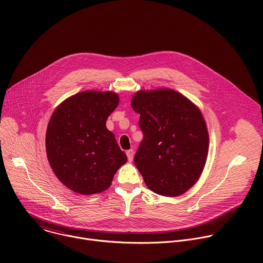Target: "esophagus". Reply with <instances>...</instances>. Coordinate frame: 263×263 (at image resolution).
<instances>
[{"label": "esophagus", "mask_w": 263, "mask_h": 263, "mask_svg": "<svg viewBox=\"0 0 263 263\" xmlns=\"http://www.w3.org/2000/svg\"><path fill=\"white\" fill-rule=\"evenodd\" d=\"M126 154H127V157H128V161H129V162H132V161H133V156H134L133 149H132V148H131V149H128V151L126 152Z\"/></svg>", "instance_id": "34e87169"}]
</instances>
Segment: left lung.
Returning a JSON list of instances; mask_svg holds the SVG:
<instances>
[{
	"instance_id": "left-lung-1",
	"label": "left lung",
	"mask_w": 263,
	"mask_h": 263,
	"mask_svg": "<svg viewBox=\"0 0 263 263\" xmlns=\"http://www.w3.org/2000/svg\"><path fill=\"white\" fill-rule=\"evenodd\" d=\"M143 139L134 162L155 194L177 197L199 180L208 154L209 135L200 109L167 88L137 91L131 101Z\"/></svg>"
}]
</instances>
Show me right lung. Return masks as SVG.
Here are the masks:
<instances>
[{
  "label": "right lung",
  "mask_w": 263,
  "mask_h": 263,
  "mask_svg": "<svg viewBox=\"0 0 263 263\" xmlns=\"http://www.w3.org/2000/svg\"><path fill=\"white\" fill-rule=\"evenodd\" d=\"M119 102L116 92L86 90L66 99L53 112L46 135L47 156L56 177L70 191L102 193L127 162L106 128Z\"/></svg>",
  "instance_id": "1"
}]
</instances>
